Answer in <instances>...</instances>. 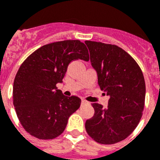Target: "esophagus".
Listing matches in <instances>:
<instances>
[{
  "mask_svg": "<svg viewBox=\"0 0 160 160\" xmlns=\"http://www.w3.org/2000/svg\"><path fill=\"white\" fill-rule=\"evenodd\" d=\"M86 104H88V101H85V100H82V105H86Z\"/></svg>",
  "mask_w": 160,
  "mask_h": 160,
  "instance_id": "1",
  "label": "esophagus"
}]
</instances>
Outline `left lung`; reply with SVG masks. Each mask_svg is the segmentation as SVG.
<instances>
[{"label": "left lung", "mask_w": 160, "mask_h": 160, "mask_svg": "<svg viewBox=\"0 0 160 160\" xmlns=\"http://www.w3.org/2000/svg\"><path fill=\"white\" fill-rule=\"evenodd\" d=\"M98 84L109 96L108 106L93 103L94 116L87 120L88 135L101 144H114L128 137L142 118L146 83L139 65L115 45L86 41Z\"/></svg>", "instance_id": "8db88e82"}]
</instances>
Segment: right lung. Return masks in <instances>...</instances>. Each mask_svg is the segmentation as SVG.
<instances>
[{"label": "right lung", "mask_w": 160, "mask_h": 160, "mask_svg": "<svg viewBox=\"0 0 160 160\" xmlns=\"http://www.w3.org/2000/svg\"><path fill=\"white\" fill-rule=\"evenodd\" d=\"M89 60L84 43L67 40L45 45L25 59L13 86L14 106L23 128L38 139H53L64 131L81 99L65 96L56 88L70 62Z\"/></svg>", "instance_id": "1"}]
</instances>
